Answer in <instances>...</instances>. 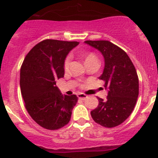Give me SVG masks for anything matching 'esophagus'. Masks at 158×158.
I'll return each instance as SVG.
<instances>
[{
	"mask_svg": "<svg viewBox=\"0 0 158 158\" xmlns=\"http://www.w3.org/2000/svg\"><path fill=\"white\" fill-rule=\"evenodd\" d=\"M87 97H88V96L85 94H78V98H79L81 100H85Z\"/></svg>",
	"mask_w": 158,
	"mask_h": 158,
	"instance_id": "esophagus-1",
	"label": "esophagus"
}]
</instances>
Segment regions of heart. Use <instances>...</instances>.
Here are the masks:
<instances>
[{
    "instance_id": "heart-1",
    "label": "heart",
    "mask_w": 158,
    "mask_h": 158,
    "mask_svg": "<svg viewBox=\"0 0 158 158\" xmlns=\"http://www.w3.org/2000/svg\"><path fill=\"white\" fill-rule=\"evenodd\" d=\"M89 60H98L96 56L93 53H89L86 56V58H85V61ZM70 61H71V56H68L64 60V68L65 70H67L69 67Z\"/></svg>"
}]
</instances>
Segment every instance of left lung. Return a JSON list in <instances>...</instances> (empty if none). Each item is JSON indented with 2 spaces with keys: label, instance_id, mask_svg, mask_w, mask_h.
I'll return each mask as SVG.
<instances>
[{
  "label": "left lung",
  "instance_id": "8db88e82",
  "mask_svg": "<svg viewBox=\"0 0 158 158\" xmlns=\"http://www.w3.org/2000/svg\"><path fill=\"white\" fill-rule=\"evenodd\" d=\"M102 53L104 69L99 79L105 82L107 97L98 98V106L90 112L94 120L106 127H114L131 114L139 94V79L133 64L120 48L106 40L85 41Z\"/></svg>",
  "mask_w": 158,
  "mask_h": 158
}]
</instances>
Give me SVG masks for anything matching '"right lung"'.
I'll list each match as a JSON object with an SVG mask.
<instances>
[{"instance_id": "1", "label": "right lung", "mask_w": 158, "mask_h": 158, "mask_svg": "<svg viewBox=\"0 0 158 158\" xmlns=\"http://www.w3.org/2000/svg\"><path fill=\"white\" fill-rule=\"evenodd\" d=\"M79 42L46 40L27 55L20 70L21 93L29 114L41 127L56 130L69 123L77 95H63L56 86L64 75V63Z\"/></svg>"}]
</instances>
